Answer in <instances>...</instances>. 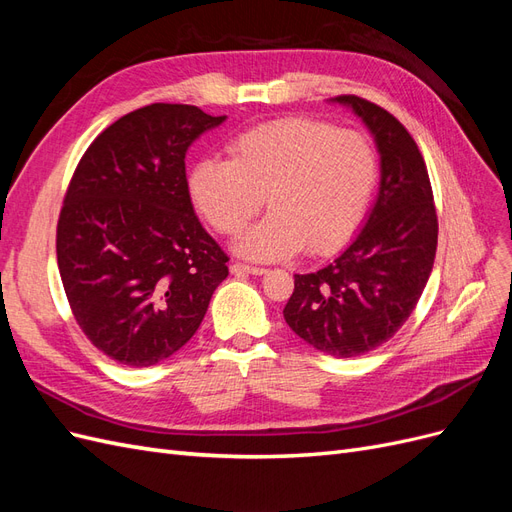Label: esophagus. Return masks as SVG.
<instances>
[{
	"label": "esophagus",
	"instance_id": "34e87169",
	"mask_svg": "<svg viewBox=\"0 0 512 512\" xmlns=\"http://www.w3.org/2000/svg\"><path fill=\"white\" fill-rule=\"evenodd\" d=\"M230 271L235 275H245V273H252V275H262L267 273L265 267H254V265H245V262H235V265L230 267Z\"/></svg>",
	"mask_w": 512,
	"mask_h": 512
}]
</instances>
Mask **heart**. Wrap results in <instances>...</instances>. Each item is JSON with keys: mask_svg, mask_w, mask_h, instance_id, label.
I'll return each instance as SVG.
<instances>
[{"mask_svg": "<svg viewBox=\"0 0 512 512\" xmlns=\"http://www.w3.org/2000/svg\"><path fill=\"white\" fill-rule=\"evenodd\" d=\"M232 160L198 162L190 177L196 207L220 235H237L267 203L273 209L239 241L260 260L329 254L363 222L378 183L367 136L312 117H286L245 130Z\"/></svg>", "mask_w": 512, "mask_h": 512, "instance_id": "1", "label": "heart"}]
</instances>
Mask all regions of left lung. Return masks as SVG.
I'll return each instance as SVG.
<instances>
[{"label":"left lung","instance_id":"1","mask_svg":"<svg viewBox=\"0 0 512 512\" xmlns=\"http://www.w3.org/2000/svg\"><path fill=\"white\" fill-rule=\"evenodd\" d=\"M376 136L382 181L363 230L327 267L294 275L288 327L316 350L350 359L382 346L421 299L438 247L425 160L404 123L359 96H337Z\"/></svg>","mask_w":512,"mask_h":512}]
</instances>
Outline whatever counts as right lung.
Here are the masks:
<instances>
[{
    "label": "right lung",
    "mask_w": 512,
    "mask_h": 512,
    "mask_svg": "<svg viewBox=\"0 0 512 512\" xmlns=\"http://www.w3.org/2000/svg\"><path fill=\"white\" fill-rule=\"evenodd\" d=\"M226 119L190 104H149L87 147L57 222V265L87 339L128 367L156 365L185 346L228 256L198 222L185 151Z\"/></svg>",
    "instance_id": "add662e5"
}]
</instances>
